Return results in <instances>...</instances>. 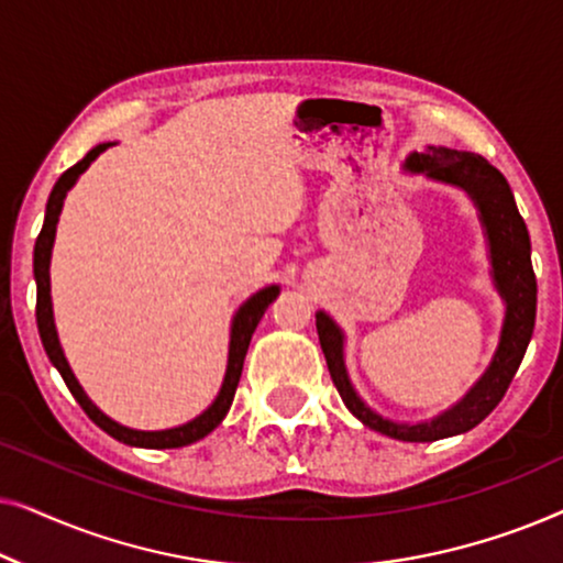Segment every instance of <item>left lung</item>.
I'll use <instances>...</instances> for the list:
<instances>
[{
  "instance_id": "left-lung-1",
  "label": "left lung",
  "mask_w": 563,
  "mask_h": 563,
  "mask_svg": "<svg viewBox=\"0 0 563 563\" xmlns=\"http://www.w3.org/2000/svg\"><path fill=\"white\" fill-rule=\"evenodd\" d=\"M405 168L415 174H426L428 179L461 187L479 210V220L489 241L492 279H495L499 297L505 299L503 333H499V345L487 372L466 391L464 399H459L451 410L441 412L438 418L426 422H395L374 412L353 389L343 361V330L325 312L314 314V325H318L330 379H333L345 407L376 433L407 443H430L438 438H451L476 428L505 397L522 356H526L530 335H533L538 289L533 264H530L528 228L520 218L518 205H515L510 184L487 158L468 151L428 145L422 153H410Z\"/></svg>"
}]
</instances>
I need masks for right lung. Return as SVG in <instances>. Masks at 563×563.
Listing matches in <instances>:
<instances>
[{
    "label": "right lung",
    "mask_w": 563,
    "mask_h": 563,
    "mask_svg": "<svg viewBox=\"0 0 563 563\" xmlns=\"http://www.w3.org/2000/svg\"><path fill=\"white\" fill-rule=\"evenodd\" d=\"M112 143H99L91 148L87 156H84L79 164H74L68 172L60 174V179L53 187L48 205H45V220H43V230L35 241V253H33V272H35V284H37V302H35V318H37V333H41L43 349L48 353L51 364L58 368V374L64 376L68 391H71L76 402L81 405V410L89 415L91 422H97L99 428L104 430L107 435H112L114 441L128 443V445H137V449H181V445H189L205 438L207 433H212L214 428L220 426L222 418H225L230 405H233L238 382H241V372H243V361H245V351H249L251 335L256 325L264 318L266 307L274 302L276 295H279V287L272 284V287L261 289L253 295L251 299H245L241 305V310L235 312L233 325H230V349H228V368H225V379H222L220 395L214 397V402L207 407V410L199 415V418L184 422L179 428H168V430H133L120 426L112 418L99 410V407L91 402L87 397V391L81 389V384L76 382V376L68 366V361L64 356V349L58 343V333H56V322H53V305H51V251H53V241H56V225H58V214L60 207H64L66 191L74 187L76 179L87 172L91 161H95L99 153H104Z\"/></svg>",
    "instance_id": "right-lung-1"
}]
</instances>
